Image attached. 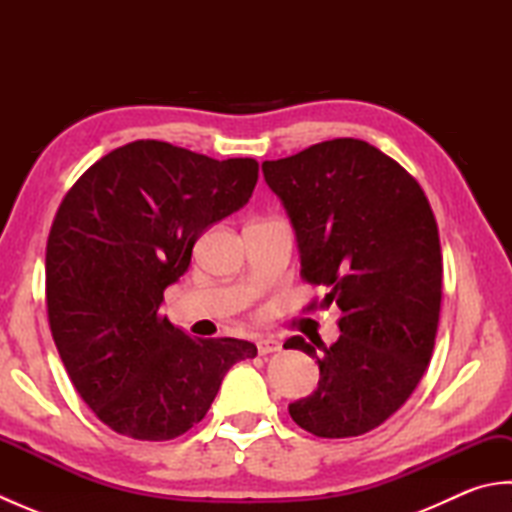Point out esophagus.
<instances>
[{"label":"esophagus","mask_w":512,"mask_h":512,"mask_svg":"<svg viewBox=\"0 0 512 512\" xmlns=\"http://www.w3.org/2000/svg\"><path fill=\"white\" fill-rule=\"evenodd\" d=\"M281 345L275 341V339H259L257 341V352L266 356V354H273V352H279Z\"/></svg>","instance_id":"34e87169"}]
</instances>
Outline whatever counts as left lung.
Here are the masks:
<instances>
[{"instance_id": "8db88e82", "label": "left lung", "mask_w": 512, "mask_h": 512, "mask_svg": "<svg viewBox=\"0 0 512 512\" xmlns=\"http://www.w3.org/2000/svg\"><path fill=\"white\" fill-rule=\"evenodd\" d=\"M295 228L301 277L330 292L341 336L284 347L317 358L319 387L290 416L319 438H354L396 413L431 361L440 321L438 224L416 178L365 140L334 138L266 160Z\"/></svg>"}]
</instances>
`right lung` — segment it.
Instances as JSON below:
<instances>
[{
    "label": "right lung",
    "instance_id": "obj_1",
    "mask_svg": "<svg viewBox=\"0 0 512 512\" xmlns=\"http://www.w3.org/2000/svg\"><path fill=\"white\" fill-rule=\"evenodd\" d=\"M253 158L213 160L162 140L118 147L74 182L50 228L46 303L54 345L96 418L134 440H173L209 411L257 347L193 339L160 306L198 237L239 211Z\"/></svg>",
    "mask_w": 512,
    "mask_h": 512
}]
</instances>
